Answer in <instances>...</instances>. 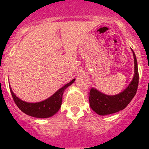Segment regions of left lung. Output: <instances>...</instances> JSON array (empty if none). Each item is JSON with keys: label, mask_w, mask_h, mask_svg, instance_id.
<instances>
[{"label": "left lung", "mask_w": 149, "mask_h": 149, "mask_svg": "<svg viewBox=\"0 0 149 149\" xmlns=\"http://www.w3.org/2000/svg\"><path fill=\"white\" fill-rule=\"evenodd\" d=\"M134 59V76L129 86L119 94L108 96L100 93L96 89L90 91L89 101L93 111L99 115H107L122 111L132 101L136 94L139 86V75L135 54L133 52Z\"/></svg>", "instance_id": "left-lung-1"}]
</instances>
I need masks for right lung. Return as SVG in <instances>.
I'll return each instance as SVG.
<instances>
[{"instance_id":"right-lung-1","label":"right lung","mask_w":149,"mask_h":149,"mask_svg":"<svg viewBox=\"0 0 149 149\" xmlns=\"http://www.w3.org/2000/svg\"><path fill=\"white\" fill-rule=\"evenodd\" d=\"M74 81L75 79H73L69 84H65V86L57 91L51 97L39 103H28L23 101L15 95L11 88H10V91L14 101L22 112L34 118H49L58 112L62 104L63 92L66 87L70 86Z\"/></svg>"}]
</instances>
